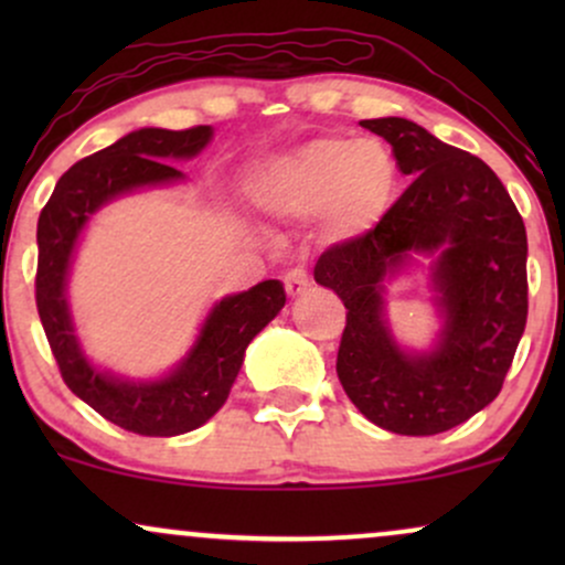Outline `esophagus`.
I'll use <instances>...</instances> for the list:
<instances>
[{"mask_svg": "<svg viewBox=\"0 0 565 565\" xmlns=\"http://www.w3.org/2000/svg\"><path fill=\"white\" fill-rule=\"evenodd\" d=\"M284 287H287V291L291 297H300L305 295V291L310 289V278L308 274H305L302 268H291L287 276H284Z\"/></svg>", "mask_w": 565, "mask_h": 565, "instance_id": "34e87169", "label": "esophagus"}]
</instances>
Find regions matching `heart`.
Returning a JSON list of instances; mask_svg holds the SVG:
<instances>
[{
	"instance_id": "obj_1",
	"label": "heart",
	"mask_w": 565,
	"mask_h": 565,
	"mask_svg": "<svg viewBox=\"0 0 565 565\" xmlns=\"http://www.w3.org/2000/svg\"><path fill=\"white\" fill-rule=\"evenodd\" d=\"M398 191V164L380 140L316 138L278 153L255 180V199L278 220L327 215L340 238L372 231Z\"/></svg>"
}]
</instances>
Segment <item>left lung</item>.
Here are the masks:
<instances>
[{"label":"left lung","mask_w":565,"mask_h":565,"mask_svg":"<svg viewBox=\"0 0 565 565\" xmlns=\"http://www.w3.org/2000/svg\"><path fill=\"white\" fill-rule=\"evenodd\" d=\"M361 127L393 146L412 185L372 231L329 246L316 284L348 308L337 377L355 408L382 430L436 436L468 423L502 391L526 329V225L489 164L446 146L401 116ZM433 256L441 329L408 351L386 321V281Z\"/></svg>","instance_id":"8db88e82"}]
</instances>
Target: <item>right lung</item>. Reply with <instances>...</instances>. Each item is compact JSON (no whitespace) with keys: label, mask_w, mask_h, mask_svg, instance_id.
<instances>
[{"label":"right lung","mask_w":565,"mask_h":565,"mask_svg":"<svg viewBox=\"0 0 565 565\" xmlns=\"http://www.w3.org/2000/svg\"><path fill=\"white\" fill-rule=\"evenodd\" d=\"M212 127H142L114 146L76 161L57 180L36 225V308L44 334L71 393L108 423L138 436L170 438L215 417L228 398L249 342L287 302L276 278L212 305L196 340L161 377L135 380L95 366L84 353L68 305V274L87 223L106 204L142 188L183 183L170 161L193 159L210 146Z\"/></svg>","instance_id":"obj_1"}]
</instances>
